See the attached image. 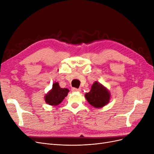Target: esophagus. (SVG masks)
I'll list each match as a JSON object with an SVG mask.
<instances>
[{"instance_id": "esophagus-1", "label": "esophagus", "mask_w": 154, "mask_h": 154, "mask_svg": "<svg viewBox=\"0 0 154 154\" xmlns=\"http://www.w3.org/2000/svg\"><path fill=\"white\" fill-rule=\"evenodd\" d=\"M72 91L74 92H80L81 89L80 88H72Z\"/></svg>"}]
</instances>
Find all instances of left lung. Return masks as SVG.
I'll list each match as a JSON object with an SVG mask.
<instances>
[{
  "instance_id": "8db88e82",
  "label": "left lung",
  "mask_w": 154,
  "mask_h": 154,
  "mask_svg": "<svg viewBox=\"0 0 154 154\" xmlns=\"http://www.w3.org/2000/svg\"><path fill=\"white\" fill-rule=\"evenodd\" d=\"M85 98L90 105L95 108H101L109 102L110 94L108 89L100 83H93L89 92L86 93Z\"/></svg>"
}]
</instances>
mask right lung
I'll use <instances>...</instances> for the list:
<instances>
[{
    "mask_svg": "<svg viewBox=\"0 0 154 154\" xmlns=\"http://www.w3.org/2000/svg\"><path fill=\"white\" fill-rule=\"evenodd\" d=\"M69 91L66 88H61L58 82L53 83L52 89L50 90L45 96V101L48 104L52 106H57L66 97Z\"/></svg>",
    "mask_w": 154,
    "mask_h": 154,
    "instance_id": "right-lung-1",
    "label": "right lung"
}]
</instances>
